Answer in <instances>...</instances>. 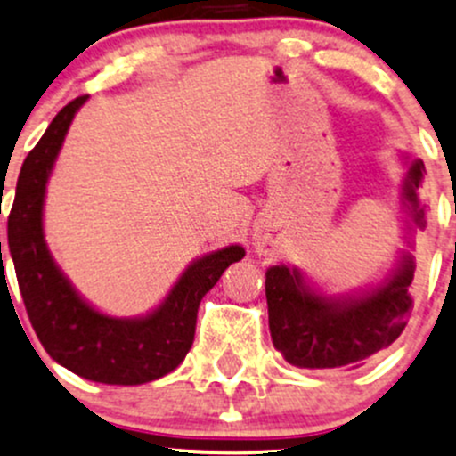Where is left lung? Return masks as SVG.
Here are the masks:
<instances>
[{"instance_id":"left-lung-1","label":"left lung","mask_w":456,"mask_h":456,"mask_svg":"<svg viewBox=\"0 0 456 456\" xmlns=\"http://www.w3.org/2000/svg\"><path fill=\"white\" fill-rule=\"evenodd\" d=\"M426 167L411 161L404 181V199L413 223L426 227L418 190ZM415 262L406 253L395 273L376 290L356 299H325L304 284L301 273L286 266L266 271L268 328L275 349L286 361L304 369H356L367 358L389 347L406 328L413 299Z\"/></svg>"}]
</instances>
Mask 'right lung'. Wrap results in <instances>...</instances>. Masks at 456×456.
<instances>
[{"mask_svg": "<svg viewBox=\"0 0 456 456\" xmlns=\"http://www.w3.org/2000/svg\"><path fill=\"white\" fill-rule=\"evenodd\" d=\"M87 95L65 104L28 152L8 214V247L19 290L38 341L56 362L104 385H143L181 365L194 343L196 313L223 271L242 260L244 248L209 253L185 268L155 313L113 319L85 304L52 260L43 240V196L61 143Z\"/></svg>", "mask_w": 456, "mask_h": 456, "instance_id": "1", "label": "right lung"}]
</instances>
